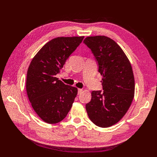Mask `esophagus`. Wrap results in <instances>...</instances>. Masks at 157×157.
Returning a JSON list of instances; mask_svg holds the SVG:
<instances>
[{
    "instance_id": "esophagus-1",
    "label": "esophagus",
    "mask_w": 157,
    "mask_h": 157,
    "mask_svg": "<svg viewBox=\"0 0 157 157\" xmlns=\"http://www.w3.org/2000/svg\"><path fill=\"white\" fill-rule=\"evenodd\" d=\"M82 91H83V90L82 89H78V94H81V93L82 92Z\"/></svg>"
}]
</instances>
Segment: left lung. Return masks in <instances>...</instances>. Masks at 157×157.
Wrapping results in <instances>:
<instances>
[{
    "instance_id": "1",
    "label": "left lung",
    "mask_w": 157,
    "mask_h": 157,
    "mask_svg": "<svg viewBox=\"0 0 157 157\" xmlns=\"http://www.w3.org/2000/svg\"><path fill=\"white\" fill-rule=\"evenodd\" d=\"M84 42L98 61L104 90L92 92L86 111L96 125L109 128L123 118L134 99L135 81L131 63L122 48L109 37L89 36Z\"/></svg>"
}]
</instances>
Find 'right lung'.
Segmentation results:
<instances>
[{
  "instance_id": "add662e5",
  "label": "right lung",
  "mask_w": 157,
  "mask_h": 157,
  "mask_svg": "<svg viewBox=\"0 0 157 157\" xmlns=\"http://www.w3.org/2000/svg\"><path fill=\"white\" fill-rule=\"evenodd\" d=\"M84 36L58 37L42 46L29 64L26 91L33 109L44 122L55 124L64 119L78 94V88L56 78L66 60Z\"/></svg>"
}]
</instances>
